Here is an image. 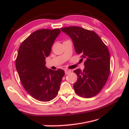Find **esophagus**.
Here are the masks:
<instances>
[{
    "label": "esophagus",
    "instance_id": "obj_1",
    "mask_svg": "<svg viewBox=\"0 0 129 129\" xmlns=\"http://www.w3.org/2000/svg\"><path fill=\"white\" fill-rule=\"evenodd\" d=\"M71 72V71H69V70H65V74H66V75H67V74H69Z\"/></svg>",
    "mask_w": 129,
    "mask_h": 129
}]
</instances>
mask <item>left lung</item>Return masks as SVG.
Returning <instances> with one entry per match:
<instances>
[{
	"instance_id": "8db88e82",
	"label": "left lung",
	"mask_w": 129,
	"mask_h": 129,
	"mask_svg": "<svg viewBox=\"0 0 129 129\" xmlns=\"http://www.w3.org/2000/svg\"><path fill=\"white\" fill-rule=\"evenodd\" d=\"M61 29L72 38L76 52L85 59L83 71L77 69L74 72L77 76L73 85L74 90L84 98L96 96L104 86L110 74V58L107 46L93 30L78 26Z\"/></svg>"
}]
</instances>
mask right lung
Instances as JSON below:
<instances>
[{
	"mask_svg": "<svg viewBox=\"0 0 129 129\" xmlns=\"http://www.w3.org/2000/svg\"><path fill=\"white\" fill-rule=\"evenodd\" d=\"M61 32L58 28L35 31L23 41L18 50L15 67L25 90L34 99L48 102L56 96L64 72L47 69L46 57Z\"/></svg>",
	"mask_w": 129,
	"mask_h": 129,
	"instance_id": "right-lung-1",
	"label": "right lung"
}]
</instances>
